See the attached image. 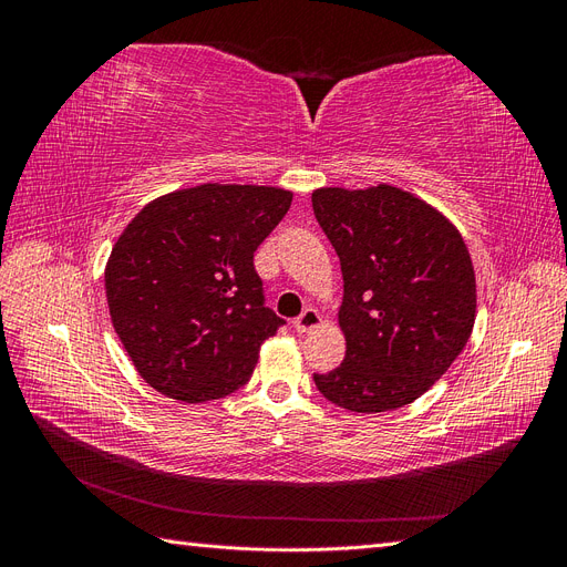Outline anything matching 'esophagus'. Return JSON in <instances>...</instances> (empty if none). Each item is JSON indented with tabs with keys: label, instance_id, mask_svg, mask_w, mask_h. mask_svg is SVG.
<instances>
[{
	"label": "esophagus",
	"instance_id": "34e87169",
	"mask_svg": "<svg viewBox=\"0 0 567 567\" xmlns=\"http://www.w3.org/2000/svg\"><path fill=\"white\" fill-rule=\"evenodd\" d=\"M317 323H319V312H317V310H312V307H305L302 315L293 321V326H296V331H298V333L312 331Z\"/></svg>",
	"mask_w": 567,
	"mask_h": 567
}]
</instances>
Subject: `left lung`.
<instances>
[{"instance_id": "left-lung-1", "label": "left lung", "mask_w": 567, "mask_h": 567, "mask_svg": "<svg viewBox=\"0 0 567 567\" xmlns=\"http://www.w3.org/2000/svg\"><path fill=\"white\" fill-rule=\"evenodd\" d=\"M315 217L340 257L346 359L315 373L326 400L381 414L431 388L466 348L475 274L461 234L390 184L317 188Z\"/></svg>"}]
</instances>
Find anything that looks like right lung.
Here are the masks:
<instances>
[{"instance_id": "1", "label": "right lung", "mask_w": 567, "mask_h": 567, "mask_svg": "<svg viewBox=\"0 0 567 567\" xmlns=\"http://www.w3.org/2000/svg\"><path fill=\"white\" fill-rule=\"evenodd\" d=\"M293 194L200 184L148 203L109 257L113 329L142 379L186 404L250 381L262 342L286 321L265 305L252 257Z\"/></svg>"}]
</instances>
